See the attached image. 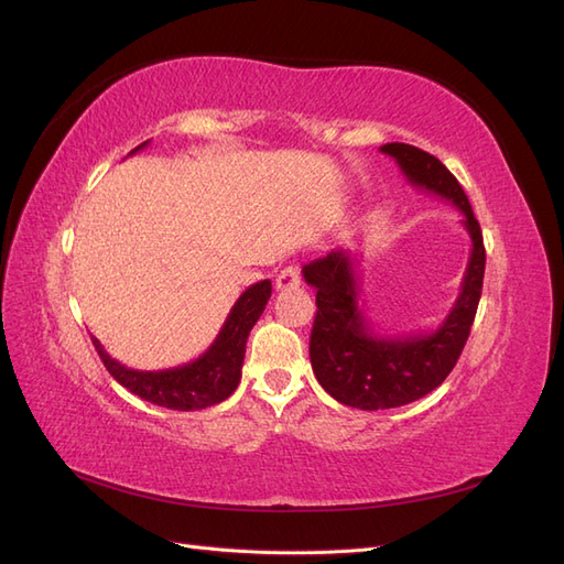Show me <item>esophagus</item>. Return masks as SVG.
Returning a JSON list of instances; mask_svg holds the SVG:
<instances>
[{"mask_svg":"<svg viewBox=\"0 0 564 564\" xmlns=\"http://www.w3.org/2000/svg\"><path fill=\"white\" fill-rule=\"evenodd\" d=\"M301 284V270L296 265H286L280 270V275L275 280L278 289H294Z\"/></svg>","mask_w":564,"mask_h":564,"instance_id":"obj_1","label":"esophagus"}]
</instances>
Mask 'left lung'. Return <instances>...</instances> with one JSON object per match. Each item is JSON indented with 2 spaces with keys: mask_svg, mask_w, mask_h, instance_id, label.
Here are the masks:
<instances>
[{
  "mask_svg": "<svg viewBox=\"0 0 564 564\" xmlns=\"http://www.w3.org/2000/svg\"><path fill=\"white\" fill-rule=\"evenodd\" d=\"M381 152L398 162L409 185L447 199L464 214L470 259L458 296L440 327L425 334H379L360 303V278L350 251L336 249L303 265L317 289V315L311 334V365L319 386L340 404L392 409L429 395L449 377L464 350L482 296L485 245L470 202L454 174L437 158L406 143H386Z\"/></svg>",
  "mask_w": 564,
  "mask_h": 564,
  "instance_id": "obj_1",
  "label": "left lung"
}]
</instances>
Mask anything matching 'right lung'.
<instances>
[{"mask_svg": "<svg viewBox=\"0 0 564 564\" xmlns=\"http://www.w3.org/2000/svg\"><path fill=\"white\" fill-rule=\"evenodd\" d=\"M141 143L133 148L129 155L145 148ZM272 294L270 280L251 284L242 296L235 301L230 308V315L226 317L224 327H220L214 344L204 350L197 360L162 369V371H141L124 367L117 362L115 357L106 352L100 346V340L94 338V346L104 360L106 369L122 383L133 395H139L145 402H152L158 406L176 409V412H193V409H204L224 402L230 398L235 388L240 386L242 379V365H245V350H247V338L253 329V324L265 311V303Z\"/></svg>", "mask_w": 564, "mask_h": 564, "instance_id": "right-lung-1", "label": "right lung"}]
</instances>
